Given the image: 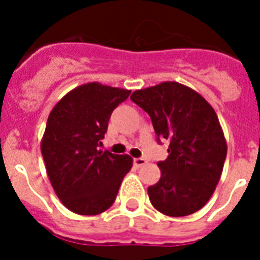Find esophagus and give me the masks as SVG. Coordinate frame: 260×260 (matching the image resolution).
<instances>
[{
  "mask_svg": "<svg viewBox=\"0 0 260 260\" xmlns=\"http://www.w3.org/2000/svg\"><path fill=\"white\" fill-rule=\"evenodd\" d=\"M146 164H147L146 158H142V157L134 158V165L137 168H141V167H143V165H146Z\"/></svg>",
  "mask_w": 260,
  "mask_h": 260,
  "instance_id": "34e87169",
  "label": "esophagus"
}]
</instances>
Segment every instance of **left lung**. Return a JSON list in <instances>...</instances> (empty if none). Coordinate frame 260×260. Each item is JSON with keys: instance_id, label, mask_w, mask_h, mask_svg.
<instances>
[{"instance_id": "obj_1", "label": "left lung", "mask_w": 260, "mask_h": 260, "mask_svg": "<svg viewBox=\"0 0 260 260\" xmlns=\"http://www.w3.org/2000/svg\"><path fill=\"white\" fill-rule=\"evenodd\" d=\"M130 99L151 117L157 141L169 142V155L157 162L161 177L148 187L151 203L172 217L197 212L212 197L226 157L216 112L197 91L177 82L138 89Z\"/></svg>"}]
</instances>
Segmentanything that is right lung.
<instances>
[{
	"label": "right lung",
	"instance_id": "obj_1",
	"mask_svg": "<svg viewBox=\"0 0 260 260\" xmlns=\"http://www.w3.org/2000/svg\"><path fill=\"white\" fill-rule=\"evenodd\" d=\"M132 91L98 82L71 89L54 105L41 155L57 197L78 215H99L114 203L133 167L128 155L99 150L110 114Z\"/></svg>",
	"mask_w": 260,
	"mask_h": 260
}]
</instances>
